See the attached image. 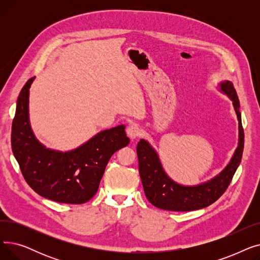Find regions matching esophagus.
<instances>
[{
	"instance_id": "34e87169",
	"label": "esophagus",
	"mask_w": 260,
	"mask_h": 260,
	"mask_svg": "<svg viewBox=\"0 0 260 260\" xmlns=\"http://www.w3.org/2000/svg\"><path fill=\"white\" fill-rule=\"evenodd\" d=\"M126 134L131 139H135L140 135V128L137 124H135V123H131V124L126 128Z\"/></svg>"
}]
</instances>
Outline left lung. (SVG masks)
Segmentation results:
<instances>
[{"label": "left lung", "instance_id": "8db88e82", "mask_svg": "<svg viewBox=\"0 0 260 260\" xmlns=\"http://www.w3.org/2000/svg\"><path fill=\"white\" fill-rule=\"evenodd\" d=\"M217 88L232 101L238 120V143L235 152L225 168L210 180L195 185H184L172 179L163 169L159 154L145 139L137 144L139 174L147 200L158 209L187 212L209 207L228 188L238 169L244 145L241 125L240 104L232 82L225 80L217 84Z\"/></svg>", "mask_w": 260, "mask_h": 260}]
</instances>
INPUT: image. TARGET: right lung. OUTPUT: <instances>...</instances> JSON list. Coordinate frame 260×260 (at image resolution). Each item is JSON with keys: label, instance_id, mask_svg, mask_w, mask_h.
<instances>
[{"label": "right lung", "instance_id": "right-lung-1", "mask_svg": "<svg viewBox=\"0 0 260 260\" xmlns=\"http://www.w3.org/2000/svg\"><path fill=\"white\" fill-rule=\"evenodd\" d=\"M35 78L22 88L12 121L11 147L26 182L44 198L60 203L81 204L97 193L108 160L129 143L125 125L95 134L71 151L46 147L34 134L29 120V88Z\"/></svg>", "mask_w": 260, "mask_h": 260}]
</instances>
